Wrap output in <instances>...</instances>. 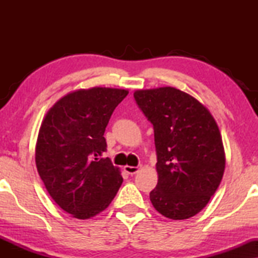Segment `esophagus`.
Here are the masks:
<instances>
[{"label": "esophagus", "mask_w": 258, "mask_h": 258, "mask_svg": "<svg viewBox=\"0 0 258 258\" xmlns=\"http://www.w3.org/2000/svg\"><path fill=\"white\" fill-rule=\"evenodd\" d=\"M139 167H130V165H125L124 167V170L128 172L129 175H134V174H136L137 171H139Z\"/></svg>", "instance_id": "1"}]
</instances>
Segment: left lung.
<instances>
[{
  "instance_id": "1",
  "label": "left lung",
  "mask_w": 258,
  "mask_h": 258,
  "mask_svg": "<svg viewBox=\"0 0 258 258\" xmlns=\"http://www.w3.org/2000/svg\"><path fill=\"white\" fill-rule=\"evenodd\" d=\"M134 97L154 126L158 182L151 203L170 220L195 216L223 177L225 155L216 121L196 98L176 88L137 90Z\"/></svg>"
}]
</instances>
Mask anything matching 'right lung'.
Instances as JSON below:
<instances>
[{"label": "right lung", "instance_id": "obj_1", "mask_svg": "<svg viewBox=\"0 0 258 258\" xmlns=\"http://www.w3.org/2000/svg\"><path fill=\"white\" fill-rule=\"evenodd\" d=\"M128 90L95 87L70 93L50 108L38 132L35 161L56 204L80 220L108 208L123 178L107 151L104 132Z\"/></svg>", "mask_w": 258, "mask_h": 258}]
</instances>
